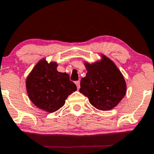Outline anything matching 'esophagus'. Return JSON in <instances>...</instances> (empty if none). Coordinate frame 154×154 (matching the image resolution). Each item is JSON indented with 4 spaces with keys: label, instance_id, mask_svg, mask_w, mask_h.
<instances>
[{
    "label": "esophagus",
    "instance_id": "1",
    "mask_svg": "<svg viewBox=\"0 0 154 154\" xmlns=\"http://www.w3.org/2000/svg\"><path fill=\"white\" fill-rule=\"evenodd\" d=\"M75 84H76V86H77V89H80V80H77V81H76Z\"/></svg>",
    "mask_w": 154,
    "mask_h": 154
}]
</instances>
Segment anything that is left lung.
<instances>
[{"label":"left lung","instance_id":"left-lung-1","mask_svg":"<svg viewBox=\"0 0 154 154\" xmlns=\"http://www.w3.org/2000/svg\"><path fill=\"white\" fill-rule=\"evenodd\" d=\"M101 57V62L85 63L87 73L81 79L80 92L95 108L109 110L126 95V83L115 64L104 55Z\"/></svg>","mask_w":154,"mask_h":154}]
</instances>
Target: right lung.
Instances as JSON below:
<instances>
[{
    "label": "right lung",
    "instance_id": "right-lung-1",
    "mask_svg": "<svg viewBox=\"0 0 154 154\" xmlns=\"http://www.w3.org/2000/svg\"><path fill=\"white\" fill-rule=\"evenodd\" d=\"M56 62L45 59L35 65L26 79V89L30 100L38 108L48 113L59 110L68 96L77 90L66 73L59 72Z\"/></svg>",
    "mask_w": 154,
    "mask_h": 154
}]
</instances>
